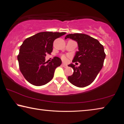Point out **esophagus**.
<instances>
[{"label":"esophagus","instance_id":"34e87169","mask_svg":"<svg viewBox=\"0 0 124 124\" xmlns=\"http://www.w3.org/2000/svg\"><path fill=\"white\" fill-rule=\"evenodd\" d=\"M62 66L64 67V68H67V67H68V66H67V64H64V63H62Z\"/></svg>","mask_w":124,"mask_h":124}]
</instances>
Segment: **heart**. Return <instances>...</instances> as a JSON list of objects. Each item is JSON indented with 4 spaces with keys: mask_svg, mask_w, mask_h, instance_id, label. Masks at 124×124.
<instances>
[{
    "mask_svg": "<svg viewBox=\"0 0 124 124\" xmlns=\"http://www.w3.org/2000/svg\"><path fill=\"white\" fill-rule=\"evenodd\" d=\"M61 58H62V60H63V61H65V60H66V56H65L64 55H62L61 56Z\"/></svg>",
    "mask_w": 124,
    "mask_h": 124,
    "instance_id": "obj_1",
    "label": "heart"
}]
</instances>
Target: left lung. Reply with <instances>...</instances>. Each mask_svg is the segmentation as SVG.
Instances as JSON below:
<instances>
[{"instance_id": "1", "label": "left lung", "mask_w": 124, "mask_h": 124, "mask_svg": "<svg viewBox=\"0 0 124 124\" xmlns=\"http://www.w3.org/2000/svg\"><path fill=\"white\" fill-rule=\"evenodd\" d=\"M70 39L77 42L78 51H76L73 62L80 63L79 67L71 63L73 74L68 79L78 87H85L91 84L102 69L106 57L104 48L97 39L84 33L67 35L65 39Z\"/></svg>"}]
</instances>
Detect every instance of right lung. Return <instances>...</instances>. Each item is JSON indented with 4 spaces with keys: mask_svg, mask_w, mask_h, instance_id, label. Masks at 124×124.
<instances>
[{
    "mask_svg": "<svg viewBox=\"0 0 124 124\" xmlns=\"http://www.w3.org/2000/svg\"><path fill=\"white\" fill-rule=\"evenodd\" d=\"M66 33L42 32L24 40L17 58L20 70L29 83L40 86L52 80L55 69L61 64L62 61L54 57L47 63L45 57L52 52L54 40Z\"/></svg>",
    "mask_w": 124,
    "mask_h": 124,
    "instance_id": "add662e5",
    "label": "right lung"
}]
</instances>
